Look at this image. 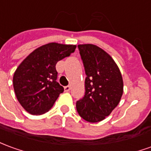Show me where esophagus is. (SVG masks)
Segmentation results:
<instances>
[{
    "instance_id": "1",
    "label": "esophagus",
    "mask_w": 151,
    "mask_h": 151,
    "mask_svg": "<svg viewBox=\"0 0 151 151\" xmlns=\"http://www.w3.org/2000/svg\"><path fill=\"white\" fill-rule=\"evenodd\" d=\"M70 89H71V86H65V91H70Z\"/></svg>"
}]
</instances>
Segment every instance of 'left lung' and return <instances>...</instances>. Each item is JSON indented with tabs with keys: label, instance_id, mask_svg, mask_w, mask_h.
<instances>
[{
	"label": "left lung",
	"instance_id": "1",
	"mask_svg": "<svg viewBox=\"0 0 151 151\" xmlns=\"http://www.w3.org/2000/svg\"><path fill=\"white\" fill-rule=\"evenodd\" d=\"M86 73L85 95L76 103L78 114L90 123L105 119L119 103L123 83L112 57L91 44L78 45Z\"/></svg>",
	"mask_w": 151,
	"mask_h": 151
}]
</instances>
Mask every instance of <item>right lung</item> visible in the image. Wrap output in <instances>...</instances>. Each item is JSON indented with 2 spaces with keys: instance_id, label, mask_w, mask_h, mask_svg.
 <instances>
[{
  "instance_id": "1",
  "label": "right lung",
  "mask_w": 151,
  "mask_h": 151,
  "mask_svg": "<svg viewBox=\"0 0 151 151\" xmlns=\"http://www.w3.org/2000/svg\"><path fill=\"white\" fill-rule=\"evenodd\" d=\"M76 46L49 43L36 49L14 72L13 85L20 105L29 114H42L52 108L64 87L56 82L58 61L69 56Z\"/></svg>"
}]
</instances>
